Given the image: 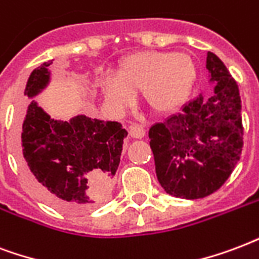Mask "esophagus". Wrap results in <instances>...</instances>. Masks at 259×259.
Segmentation results:
<instances>
[{"label":"esophagus","instance_id":"1","mask_svg":"<svg viewBox=\"0 0 259 259\" xmlns=\"http://www.w3.org/2000/svg\"><path fill=\"white\" fill-rule=\"evenodd\" d=\"M130 135L135 139H142L144 135H146V131H144L143 127H140L138 124H134L130 127Z\"/></svg>","mask_w":259,"mask_h":259}]
</instances>
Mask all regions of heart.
Listing matches in <instances>:
<instances>
[{
	"label": "heart",
	"instance_id": "b5f03b06",
	"mask_svg": "<svg viewBox=\"0 0 259 259\" xmlns=\"http://www.w3.org/2000/svg\"><path fill=\"white\" fill-rule=\"evenodd\" d=\"M196 77V62L188 53L142 51L124 58L117 77L105 78L102 88L115 109L132 107L135 94L143 92L148 107L166 115L185 104Z\"/></svg>",
	"mask_w": 259,
	"mask_h": 259
}]
</instances>
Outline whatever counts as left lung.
Listing matches in <instances>:
<instances>
[{"mask_svg":"<svg viewBox=\"0 0 259 259\" xmlns=\"http://www.w3.org/2000/svg\"><path fill=\"white\" fill-rule=\"evenodd\" d=\"M215 93L200 94L178 115L154 124L150 147L158 181L174 197L196 200L219 189L231 176L243 147L240 96L235 79L213 53L206 54Z\"/></svg>","mask_w":259,"mask_h":259,"instance_id":"1","label":"left lung"}]
</instances>
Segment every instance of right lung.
Masks as SVG:
<instances>
[{
  "instance_id": "1",
  "label": "right lung",
  "mask_w": 259,
  "mask_h": 259,
  "mask_svg": "<svg viewBox=\"0 0 259 259\" xmlns=\"http://www.w3.org/2000/svg\"><path fill=\"white\" fill-rule=\"evenodd\" d=\"M51 63L44 62L32 71L24 92L27 97L47 86ZM127 135L117 121L85 115L55 120L37 102H29L21 131L24 177L48 205L66 213L90 211L111 194Z\"/></svg>"
}]
</instances>
